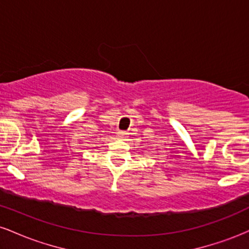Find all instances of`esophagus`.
Masks as SVG:
<instances>
[{"label": "esophagus", "instance_id": "34e87169", "mask_svg": "<svg viewBox=\"0 0 249 249\" xmlns=\"http://www.w3.org/2000/svg\"><path fill=\"white\" fill-rule=\"evenodd\" d=\"M117 136H118V137H121V138H124V137L126 136V132H124V131H121V132H118V133H117Z\"/></svg>", "mask_w": 249, "mask_h": 249}]
</instances>
